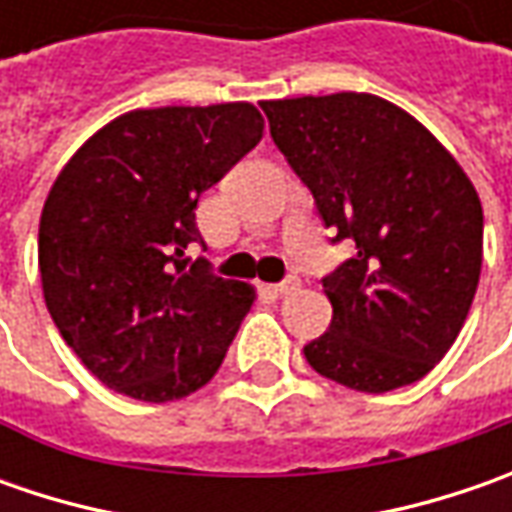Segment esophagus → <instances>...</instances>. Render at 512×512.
Here are the masks:
<instances>
[{
  "label": "esophagus",
  "mask_w": 512,
  "mask_h": 512,
  "mask_svg": "<svg viewBox=\"0 0 512 512\" xmlns=\"http://www.w3.org/2000/svg\"><path fill=\"white\" fill-rule=\"evenodd\" d=\"M299 287H302V282H299L296 276H290L285 282L273 285V293H279V296H293V293H299Z\"/></svg>",
  "instance_id": "esophagus-1"
}]
</instances>
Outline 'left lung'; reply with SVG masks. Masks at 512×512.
I'll use <instances>...</instances> for the list:
<instances>
[{"instance_id":"left-lung-1","label":"left lung","mask_w":512,"mask_h":512,"mask_svg":"<svg viewBox=\"0 0 512 512\" xmlns=\"http://www.w3.org/2000/svg\"><path fill=\"white\" fill-rule=\"evenodd\" d=\"M287 165L356 253L325 279L316 373L362 393L419 382L453 347L482 276V199L416 116L373 93L267 99Z\"/></svg>"}]
</instances>
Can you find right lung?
Listing matches in <instances>:
<instances>
[{"mask_svg":"<svg viewBox=\"0 0 512 512\" xmlns=\"http://www.w3.org/2000/svg\"><path fill=\"white\" fill-rule=\"evenodd\" d=\"M250 102L139 108L110 119L59 170L39 219L53 325L90 373L139 402L205 387L256 302L185 250L196 202L259 145Z\"/></svg>","mask_w":512,"mask_h":512,"instance_id":"right-lung-1","label":"right lung"}]
</instances>
